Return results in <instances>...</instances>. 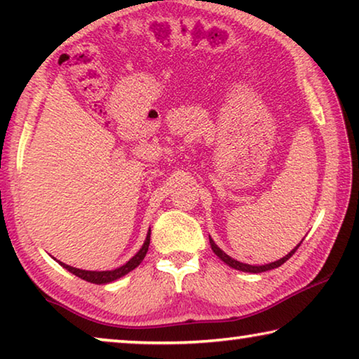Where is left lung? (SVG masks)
<instances>
[{
  "mask_svg": "<svg viewBox=\"0 0 359 359\" xmlns=\"http://www.w3.org/2000/svg\"><path fill=\"white\" fill-rule=\"evenodd\" d=\"M210 241V247L212 250H214V253L217 255L218 258H220L223 263H226L229 267H233V269H238V271H242V272H252V274H259V272H266V271H271V269H276V267L282 266L285 261H288L291 257H293L294 252L297 250V247H299L301 244H297L293 250H291L288 255H285L283 258L274 261V263H269V264H263V266H252V264H245V263H241V261L231 258L229 255L224 253L220 247H218L214 241H212V238H209ZM302 242V241H301Z\"/></svg>",
  "mask_w": 359,
  "mask_h": 359,
  "instance_id": "8db88e82",
  "label": "left lung"
}]
</instances>
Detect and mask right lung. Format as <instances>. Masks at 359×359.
I'll list each match as a JSON object with an SVG mask.
<instances>
[{"mask_svg":"<svg viewBox=\"0 0 359 359\" xmlns=\"http://www.w3.org/2000/svg\"><path fill=\"white\" fill-rule=\"evenodd\" d=\"M149 244H150V229H149L147 238H145L142 247L139 248V252L135 255V257H133L130 261H126L123 266H120V267H117V269H112V271H85V269H77V267H72V266L65 264V263H62V261H58V264L63 266L65 269H68L71 274L81 277L82 280H87L90 283H96V285L111 283L114 280H117V278L126 276L133 269H136V267L142 263V259L145 258V255H147Z\"/></svg>","mask_w":359,"mask_h":359,"instance_id":"right-lung-1","label":"right lung"}]
</instances>
